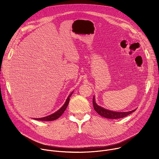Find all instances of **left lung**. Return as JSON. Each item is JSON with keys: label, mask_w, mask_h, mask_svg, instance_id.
Returning a JSON list of instances; mask_svg holds the SVG:
<instances>
[{"label": "left lung", "mask_w": 159, "mask_h": 159, "mask_svg": "<svg viewBox=\"0 0 159 159\" xmlns=\"http://www.w3.org/2000/svg\"><path fill=\"white\" fill-rule=\"evenodd\" d=\"M93 106L94 109L95 111L98 113L99 115H101L102 117H104L106 118H109V119H119V118H122L124 117H126V116L130 115L131 113L133 112L134 111H136L135 109L134 110L130 111H127V112H116V111H110L106 109H104L101 106H99L97 104L95 100V97H93Z\"/></svg>", "instance_id": "obj_1"}]
</instances>
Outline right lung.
I'll return each instance as SVG.
<instances>
[{
  "label": "right lung",
  "instance_id": "1",
  "mask_svg": "<svg viewBox=\"0 0 159 159\" xmlns=\"http://www.w3.org/2000/svg\"><path fill=\"white\" fill-rule=\"evenodd\" d=\"M74 92H72L69 96V97L67 98L65 104L62 106V107L61 108H60L57 111H56L55 112H54L53 114H52L49 116H45L43 118H34V120H38V121H53L57 119H58V118H60L61 116V115L64 112V111H65L68 104L69 103V100H70V97L72 95Z\"/></svg>",
  "mask_w": 159,
  "mask_h": 159
}]
</instances>
